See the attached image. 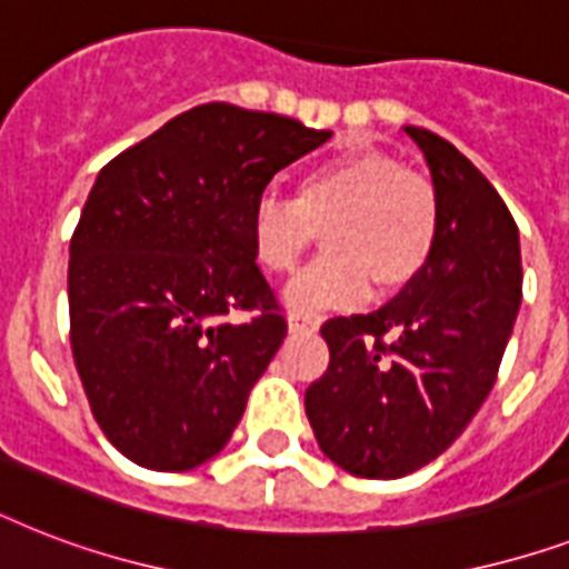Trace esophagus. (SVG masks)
Instances as JSON below:
<instances>
[{
    "label": "esophagus",
    "instance_id": "obj_1",
    "mask_svg": "<svg viewBox=\"0 0 569 569\" xmlns=\"http://www.w3.org/2000/svg\"><path fill=\"white\" fill-rule=\"evenodd\" d=\"M289 330L292 333H312V330H319V319L310 312H289Z\"/></svg>",
    "mask_w": 569,
    "mask_h": 569
}]
</instances>
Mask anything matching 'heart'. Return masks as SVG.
<instances>
[{
	"mask_svg": "<svg viewBox=\"0 0 569 569\" xmlns=\"http://www.w3.org/2000/svg\"><path fill=\"white\" fill-rule=\"evenodd\" d=\"M319 232L328 253L286 289L298 312L351 307L372 283L378 292L413 283L437 244L440 200L428 177L363 150L312 164L295 197L266 191L250 214L253 257L268 274H292Z\"/></svg>",
	"mask_w": 569,
	"mask_h": 569,
	"instance_id": "b5f03b06",
	"label": "heart"
}]
</instances>
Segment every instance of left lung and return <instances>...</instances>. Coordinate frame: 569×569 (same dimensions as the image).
<instances>
[{"label": "left lung", "mask_w": 569, "mask_h": 569, "mask_svg": "<svg viewBox=\"0 0 569 569\" xmlns=\"http://www.w3.org/2000/svg\"><path fill=\"white\" fill-rule=\"evenodd\" d=\"M440 200L428 266L380 310L321 325L328 372L307 389L321 451L360 478H401L458 440L493 389L522 298L520 232L446 138L405 127Z\"/></svg>", "instance_id": "obj_1"}]
</instances>
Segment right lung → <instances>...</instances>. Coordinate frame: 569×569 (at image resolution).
Here are the masks:
<instances>
[{
	"mask_svg": "<svg viewBox=\"0 0 569 569\" xmlns=\"http://www.w3.org/2000/svg\"><path fill=\"white\" fill-rule=\"evenodd\" d=\"M328 138L206 102L93 182L70 239V348L93 419L138 467L186 472L230 440L286 337L250 214L277 171Z\"/></svg>",
	"mask_w": 569,
	"mask_h": 569,
	"instance_id": "add662e5",
	"label": "right lung"
}]
</instances>
